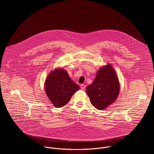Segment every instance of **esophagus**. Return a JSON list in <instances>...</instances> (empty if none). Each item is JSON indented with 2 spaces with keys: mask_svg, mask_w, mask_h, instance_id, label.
<instances>
[{
  "mask_svg": "<svg viewBox=\"0 0 154 154\" xmlns=\"http://www.w3.org/2000/svg\"><path fill=\"white\" fill-rule=\"evenodd\" d=\"M80 87H81V88H82V90H84L85 88V85H84V84H81V85H80Z\"/></svg>",
  "mask_w": 154,
  "mask_h": 154,
  "instance_id": "1",
  "label": "esophagus"
}]
</instances>
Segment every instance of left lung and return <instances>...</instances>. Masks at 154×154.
Instances as JSON below:
<instances>
[{
    "label": "left lung",
    "mask_w": 154,
    "mask_h": 154,
    "mask_svg": "<svg viewBox=\"0 0 154 154\" xmlns=\"http://www.w3.org/2000/svg\"><path fill=\"white\" fill-rule=\"evenodd\" d=\"M91 104L103 110L113 103L119 93V83L115 70L107 64L97 71L94 82L86 88Z\"/></svg>",
    "instance_id": "left-lung-1"
}]
</instances>
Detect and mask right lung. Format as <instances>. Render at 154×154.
I'll return each mask as SVG.
<instances>
[{
	"label": "right lung",
	"mask_w": 154,
	"mask_h": 154,
	"mask_svg": "<svg viewBox=\"0 0 154 154\" xmlns=\"http://www.w3.org/2000/svg\"><path fill=\"white\" fill-rule=\"evenodd\" d=\"M45 89L53 104L59 108L66 105L80 87L70 78L66 70L56 69L48 75Z\"/></svg>",
	"instance_id": "obj_1"
}]
</instances>
